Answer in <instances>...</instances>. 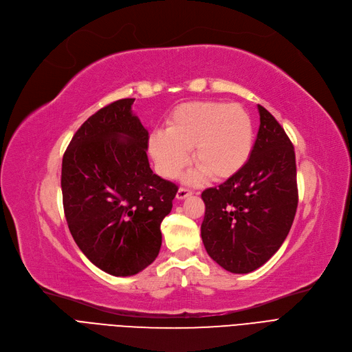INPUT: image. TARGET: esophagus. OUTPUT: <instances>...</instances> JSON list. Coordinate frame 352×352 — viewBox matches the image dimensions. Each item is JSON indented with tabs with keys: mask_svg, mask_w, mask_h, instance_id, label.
Instances as JSON below:
<instances>
[{
	"mask_svg": "<svg viewBox=\"0 0 352 352\" xmlns=\"http://www.w3.org/2000/svg\"><path fill=\"white\" fill-rule=\"evenodd\" d=\"M190 195H192V190H190V189L180 188V189L177 190V195H176V197H177L179 200H183V199H186V197H189Z\"/></svg>",
	"mask_w": 352,
	"mask_h": 352,
	"instance_id": "34e87169",
	"label": "esophagus"
}]
</instances>
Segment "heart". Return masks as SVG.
<instances>
[{
  "instance_id": "b5f03b06",
  "label": "heart",
  "mask_w": 352,
  "mask_h": 352,
  "mask_svg": "<svg viewBox=\"0 0 352 352\" xmlns=\"http://www.w3.org/2000/svg\"><path fill=\"white\" fill-rule=\"evenodd\" d=\"M254 146L253 120L237 103L199 100L179 105L169 116L166 132L156 131L149 138V152L157 172L175 179L188 166L192 151L199 169L190 182L206 173L213 180L237 175L249 162Z\"/></svg>"
}]
</instances>
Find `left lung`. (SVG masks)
<instances>
[{
	"label": "left lung",
	"mask_w": 352,
	"mask_h": 352,
	"mask_svg": "<svg viewBox=\"0 0 352 352\" xmlns=\"http://www.w3.org/2000/svg\"><path fill=\"white\" fill-rule=\"evenodd\" d=\"M260 128L245 166L201 193V240L224 270H257L280 249L298 204L296 153L276 118L258 105Z\"/></svg>",
	"instance_id": "8db88e82"
}]
</instances>
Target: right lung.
Returning a JSON list of instances; mask_svg holds the SVG:
<instances>
[{"label":"right lung","mask_w":352,"mask_h":352,"mask_svg":"<svg viewBox=\"0 0 352 352\" xmlns=\"http://www.w3.org/2000/svg\"><path fill=\"white\" fill-rule=\"evenodd\" d=\"M135 99L109 103L74 135L62 159V201L69 232L91 263L116 277L155 261L160 223L177 186L155 175L149 133L133 115Z\"/></svg>","instance_id":"right-lung-1"}]
</instances>
